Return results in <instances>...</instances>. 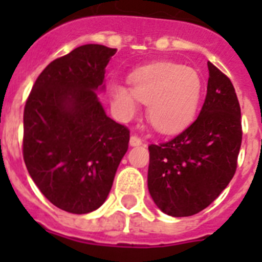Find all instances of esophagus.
I'll return each instance as SVG.
<instances>
[{"label": "esophagus", "mask_w": 262, "mask_h": 262, "mask_svg": "<svg viewBox=\"0 0 262 262\" xmlns=\"http://www.w3.org/2000/svg\"><path fill=\"white\" fill-rule=\"evenodd\" d=\"M141 143H143V141H141V139H140V137H137L136 135L130 136L129 144H130L132 147H137V145H141Z\"/></svg>", "instance_id": "esophagus-1"}]
</instances>
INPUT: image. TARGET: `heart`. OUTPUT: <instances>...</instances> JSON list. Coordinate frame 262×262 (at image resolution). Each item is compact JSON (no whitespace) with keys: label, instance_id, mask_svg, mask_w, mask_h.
<instances>
[{"label":"heart","instance_id":"1","mask_svg":"<svg viewBox=\"0 0 262 262\" xmlns=\"http://www.w3.org/2000/svg\"><path fill=\"white\" fill-rule=\"evenodd\" d=\"M132 87L114 81L111 103L119 118L137 114L140 102L147 104V117L160 133H175L190 122L199 107L203 81L199 72L175 62H158L130 75Z\"/></svg>","mask_w":262,"mask_h":262}]
</instances>
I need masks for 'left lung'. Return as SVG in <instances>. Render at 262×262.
Returning <instances> with one entry per match:
<instances>
[{"mask_svg":"<svg viewBox=\"0 0 262 262\" xmlns=\"http://www.w3.org/2000/svg\"><path fill=\"white\" fill-rule=\"evenodd\" d=\"M207 96L194 122L149 149L148 190L160 211L174 217L203 211L226 189L242 143L241 107L234 85L208 62Z\"/></svg>","mask_w":262,"mask_h":262,"instance_id":"1","label":"left lung"}]
</instances>
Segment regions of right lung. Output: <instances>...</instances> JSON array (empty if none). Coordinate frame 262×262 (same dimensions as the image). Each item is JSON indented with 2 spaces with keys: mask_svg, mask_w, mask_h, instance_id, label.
Listing matches in <instances>:
<instances>
[{
  "mask_svg": "<svg viewBox=\"0 0 262 262\" xmlns=\"http://www.w3.org/2000/svg\"><path fill=\"white\" fill-rule=\"evenodd\" d=\"M117 49L84 45L45 68L24 107L23 156L51 204L83 215L110 193L129 130L106 114L96 92Z\"/></svg>",
  "mask_w": 262,
  "mask_h": 262,
  "instance_id": "1",
  "label": "right lung"
}]
</instances>
